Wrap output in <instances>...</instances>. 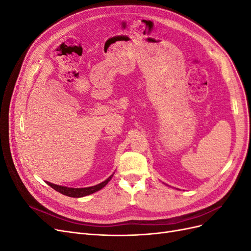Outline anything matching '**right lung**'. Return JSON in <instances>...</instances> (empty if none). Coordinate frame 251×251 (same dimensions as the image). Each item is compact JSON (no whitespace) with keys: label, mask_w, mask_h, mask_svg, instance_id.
I'll return each instance as SVG.
<instances>
[{"label":"right lung","mask_w":251,"mask_h":251,"mask_svg":"<svg viewBox=\"0 0 251 251\" xmlns=\"http://www.w3.org/2000/svg\"><path fill=\"white\" fill-rule=\"evenodd\" d=\"M112 176H110L107 180H104L101 183L97 184L95 186H91V187H83V188H72V187H66V186H60V185H56V184H53L50 183V182H47V184L49 186H51L53 189H55L56 192L63 194L65 196L68 197H73V198H80V197H85L88 195L93 194L97 191H100L102 187H104L105 185L108 184V182L112 179Z\"/></svg>","instance_id":"1"}]
</instances>
